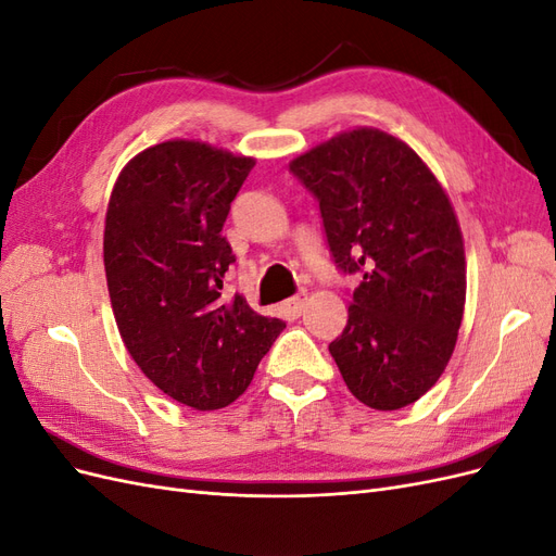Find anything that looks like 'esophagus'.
<instances>
[{"label": "esophagus", "mask_w": 556, "mask_h": 556, "mask_svg": "<svg viewBox=\"0 0 556 556\" xmlns=\"http://www.w3.org/2000/svg\"><path fill=\"white\" fill-rule=\"evenodd\" d=\"M306 301H308V294L306 292H301V294H296V296H292V299H288L282 304V311L288 313L290 317H299L301 315V311H304V306H306Z\"/></svg>", "instance_id": "1"}]
</instances>
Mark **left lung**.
<instances>
[{
    "instance_id": "1",
    "label": "left lung",
    "mask_w": 556,
    "mask_h": 556,
    "mask_svg": "<svg viewBox=\"0 0 556 556\" xmlns=\"http://www.w3.org/2000/svg\"><path fill=\"white\" fill-rule=\"evenodd\" d=\"M290 172L319 201L336 264L359 276L329 343L348 390L376 410L410 406L445 371L464 317L466 255L447 192L376 127L336 134Z\"/></svg>"
}]
</instances>
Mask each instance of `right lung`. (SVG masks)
Returning <instances> with one entry per match:
<instances>
[{"mask_svg":"<svg viewBox=\"0 0 556 556\" xmlns=\"http://www.w3.org/2000/svg\"><path fill=\"white\" fill-rule=\"evenodd\" d=\"M252 166L172 139L131 157L109 199L104 268L117 331L146 378L194 410L237 401L285 329L223 292L233 255L220 231Z\"/></svg>","mask_w":556,"mask_h":556,"instance_id":"obj_1","label":"right lung"}]
</instances>
